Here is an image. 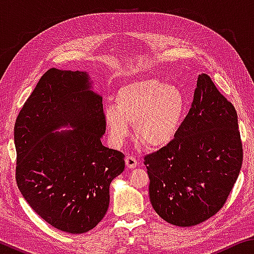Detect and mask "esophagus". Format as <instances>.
I'll list each match as a JSON object with an SVG mask.
<instances>
[{
  "label": "esophagus",
  "mask_w": 254,
  "mask_h": 254,
  "mask_svg": "<svg viewBox=\"0 0 254 254\" xmlns=\"http://www.w3.org/2000/svg\"><path fill=\"white\" fill-rule=\"evenodd\" d=\"M126 163H127V168L132 169L137 166V159L134 156H127L126 158Z\"/></svg>",
  "instance_id": "1"
}]
</instances>
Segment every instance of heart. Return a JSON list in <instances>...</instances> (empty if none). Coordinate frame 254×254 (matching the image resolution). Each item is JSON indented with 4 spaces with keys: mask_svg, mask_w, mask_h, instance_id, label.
<instances>
[{
    "mask_svg": "<svg viewBox=\"0 0 254 254\" xmlns=\"http://www.w3.org/2000/svg\"><path fill=\"white\" fill-rule=\"evenodd\" d=\"M185 112V96L177 86L156 78L127 84L115 96V106L104 109V122L115 145H121L135 123L136 136L145 145L161 148L178 134Z\"/></svg>",
    "mask_w": 254,
    "mask_h": 254,
    "instance_id": "heart-1",
    "label": "heart"
}]
</instances>
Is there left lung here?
I'll use <instances>...</instances> for the list:
<instances>
[{
  "label": "left lung",
  "mask_w": 254,
  "mask_h": 254,
  "mask_svg": "<svg viewBox=\"0 0 254 254\" xmlns=\"http://www.w3.org/2000/svg\"><path fill=\"white\" fill-rule=\"evenodd\" d=\"M242 160L234 106L208 75L201 74L178 134L144 157L153 209L176 226L208 220L224 206Z\"/></svg>",
  "instance_id": "8db88e82"
}]
</instances>
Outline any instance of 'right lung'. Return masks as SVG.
<instances>
[{
    "mask_svg": "<svg viewBox=\"0 0 254 254\" xmlns=\"http://www.w3.org/2000/svg\"><path fill=\"white\" fill-rule=\"evenodd\" d=\"M85 71L47 70L14 126L15 179L21 194L55 229L81 234L95 227L110 204V185L124 154L102 144V96ZM63 126L74 130L53 133Z\"/></svg>",
    "mask_w": 254,
    "mask_h": 254,
    "instance_id": "obj_1",
    "label": "right lung"
}]
</instances>
